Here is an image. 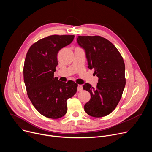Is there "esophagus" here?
<instances>
[{
	"label": "esophagus",
	"instance_id": "1",
	"mask_svg": "<svg viewBox=\"0 0 152 152\" xmlns=\"http://www.w3.org/2000/svg\"><path fill=\"white\" fill-rule=\"evenodd\" d=\"M82 90V86L81 85H78L77 86V91H81Z\"/></svg>",
	"mask_w": 152,
	"mask_h": 152
}]
</instances>
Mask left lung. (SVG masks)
I'll return each mask as SVG.
<instances>
[{
	"label": "left lung",
	"mask_w": 152,
	"mask_h": 152,
	"mask_svg": "<svg viewBox=\"0 0 152 152\" xmlns=\"http://www.w3.org/2000/svg\"><path fill=\"white\" fill-rule=\"evenodd\" d=\"M77 41L85 50L88 68L94 69L99 77L96 88L88 83L83 85L91 94L84 110L93 117L106 116L115 109L126 85L123 57L111 42L100 36H78Z\"/></svg>",
	"instance_id": "8db88e82"
}]
</instances>
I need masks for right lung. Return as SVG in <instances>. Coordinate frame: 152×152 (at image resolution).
Listing matches in <instances>:
<instances>
[{"label": "right lung", "instance_id": "right-lung-1", "mask_svg": "<svg viewBox=\"0 0 152 152\" xmlns=\"http://www.w3.org/2000/svg\"><path fill=\"white\" fill-rule=\"evenodd\" d=\"M75 35H53L42 38L30 47L23 67L28 97L41 115L52 119L67 113V100L77 91V84L54 77L59 50L70 45Z\"/></svg>", "mask_w": 152, "mask_h": 152}]
</instances>
